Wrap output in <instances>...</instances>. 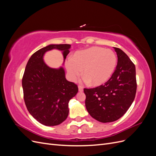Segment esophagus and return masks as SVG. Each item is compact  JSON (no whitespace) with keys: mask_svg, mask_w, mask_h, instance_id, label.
Listing matches in <instances>:
<instances>
[{"mask_svg":"<svg viewBox=\"0 0 156 156\" xmlns=\"http://www.w3.org/2000/svg\"><path fill=\"white\" fill-rule=\"evenodd\" d=\"M78 88H79V92H82L83 90V87L82 86H79L78 87Z\"/></svg>","mask_w":156,"mask_h":156,"instance_id":"obj_1","label":"esophagus"}]
</instances>
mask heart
I'll use <instances>...</instances> for the list:
<instances>
[{
  "label": "heart",
  "instance_id": "heart-1",
  "mask_svg": "<svg viewBox=\"0 0 156 156\" xmlns=\"http://www.w3.org/2000/svg\"><path fill=\"white\" fill-rule=\"evenodd\" d=\"M117 57L114 51L100 47H92L76 52L66 60V68L71 80L75 81L82 75L84 81L93 86L107 82L114 73Z\"/></svg>",
  "mask_w": 156,
  "mask_h": 156
}]
</instances>
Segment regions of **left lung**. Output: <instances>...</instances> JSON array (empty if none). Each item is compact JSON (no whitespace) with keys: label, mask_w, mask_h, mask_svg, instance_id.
<instances>
[{"label":"left lung","mask_w":156,"mask_h":156,"mask_svg":"<svg viewBox=\"0 0 156 156\" xmlns=\"http://www.w3.org/2000/svg\"><path fill=\"white\" fill-rule=\"evenodd\" d=\"M116 68L111 78L94 88H84L87 110L96 120L106 123L123 116L133 103L136 90L135 64L123 51L114 48Z\"/></svg>","instance_id":"obj_1"}]
</instances>
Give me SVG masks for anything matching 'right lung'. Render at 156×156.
<instances>
[{"label": "right lung", "mask_w": 156, "mask_h": 156, "mask_svg": "<svg viewBox=\"0 0 156 156\" xmlns=\"http://www.w3.org/2000/svg\"><path fill=\"white\" fill-rule=\"evenodd\" d=\"M69 44L49 45L37 51L29 60L22 79L23 98L30 114L40 123L57 126L67 119L68 103L78 92L74 83L67 81L64 69H53L44 62L46 51H62L64 58L69 53Z\"/></svg>", "instance_id": "add662e5"}]
</instances>
